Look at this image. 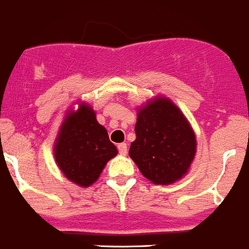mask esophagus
Here are the masks:
<instances>
[{
	"instance_id": "obj_1",
	"label": "esophagus",
	"mask_w": 249,
	"mask_h": 249,
	"mask_svg": "<svg viewBox=\"0 0 249 249\" xmlns=\"http://www.w3.org/2000/svg\"><path fill=\"white\" fill-rule=\"evenodd\" d=\"M117 149H119V152L122 156H125V155H127V144H125V142H121V144L117 145Z\"/></svg>"
}]
</instances>
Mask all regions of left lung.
<instances>
[{
	"label": "left lung",
	"instance_id": "obj_1",
	"mask_svg": "<svg viewBox=\"0 0 249 249\" xmlns=\"http://www.w3.org/2000/svg\"><path fill=\"white\" fill-rule=\"evenodd\" d=\"M134 129L129 157L147 180L169 185L188 174L196 155V135L169 98L157 95L140 105Z\"/></svg>",
	"mask_w": 249,
	"mask_h": 249
}]
</instances>
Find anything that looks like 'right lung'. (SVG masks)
I'll list each match as a JSON object with an SVG mask.
<instances>
[{
	"label": "right lung",
	"mask_w": 249,
	"mask_h": 249,
	"mask_svg": "<svg viewBox=\"0 0 249 249\" xmlns=\"http://www.w3.org/2000/svg\"><path fill=\"white\" fill-rule=\"evenodd\" d=\"M69 109L59 127L53 154L56 166L70 181L88 188L99 179L107 162L117 155L107 130L97 121V115L88 103H77Z\"/></svg>",
	"instance_id": "right-lung-1"
}]
</instances>
